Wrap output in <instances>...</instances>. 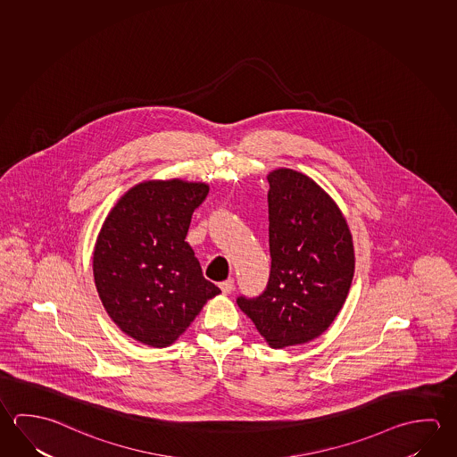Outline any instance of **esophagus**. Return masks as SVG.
<instances>
[{
  "mask_svg": "<svg viewBox=\"0 0 457 457\" xmlns=\"http://www.w3.org/2000/svg\"><path fill=\"white\" fill-rule=\"evenodd\" d=\"M220 288H221V292L228 295V294H231L232 290H234V280L226 279L223 282H220Z\"/></svg>",
  "mask_w": 457,
  "mask_h": 457,
  "instance_id": "1",
  "label": "esophagus"
}]
</instances>
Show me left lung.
Here are the masks:
<instances>
[{
    "label": "left lung",
    "mask_w": 457,
    "mask_h": 457,
    "mask_svg": "<svg viewBox=\"0 0 457 457\" xmlns=\"http://www.w3.org/2000/svg\"><path fill=\"white\" fill-rule=\"evenodd\" d=\"M271 272L256 298L239 296L271 348L322 336L342 310L354 272L352 232L336 202L295 170L268 175Z\"/></svg>",
    "instance_id": "obj_1"
}]
</instances>
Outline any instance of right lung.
<instances>
[{"mask_svg":"<svg viewBox=\"0 0 457 457\" xmlns=\"http://www.w3.org/2000/svg\"><path fill=\"white\" fill-rule=\"evenodd\" d=\"M209 185L154 179L133 186L105 218L93 253L97 294L111 320L141 344L165 348L221 290L186 242Z\"/></svg>","mask_w":457,"mask_h":457,"instance_id":"add662e5","label":"right lung"}]
</instances>
